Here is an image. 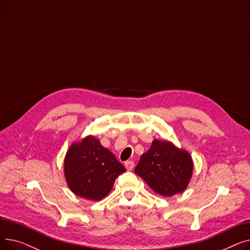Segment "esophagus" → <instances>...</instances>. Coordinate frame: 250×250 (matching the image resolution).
Listing matches in <instances>:
<instances>
[{
	"label": "esophagus",
	"instance_id": "34e87169",
	"mask_svg": "<svg viewBox=\"0 0 250 250\" xmlns=\"http://www.w3.org/2000/svg\"><path fill=\"white\" fill-rule=\"evenodd\" d=\"M125 168H126V170L127 171H130V170H133V168H134V166H135V164H134V161H126V162H125Z\"/></svg>",
	"mask_w": 250,
	"mask_h": 250
}]
</instances>
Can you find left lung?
Masks as SVG:
<instances>
[{
	"label": "left lung",
	"instance_id": "left-lung-1",
	"mask_svg": "<svg viewBox=\"0 0 250 250\" xmlns=\"http://www.w3.org/2000/svg\"><path fill=\"white\" fill-rule=\"evenodd\" d=\"M193 162L188 152L169 141L154 140L141 156L135 172L162 196H172L186 190L192 175Z\"/></svg>",
	"mask_w": 250,
	"mask_h": 250
}]
</instances>
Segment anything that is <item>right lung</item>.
<instances>
[{"label": "right lung", "instance_id": "right-lung-1", "mask_svg": "<svg viewBox=\"0 0 250 250\" xmlns=\"http://www.w3.org/2000/svg\"><path fill=\"white\" fill-rule=\"evenodd\" d=\"M125 171L123 164L93 136L73 143L64 157L68 187L75 194L90 201H100L108 195L116 177Z\"/></svg>", "mask_w": 250, "mask_h": 250}]
</instances>
